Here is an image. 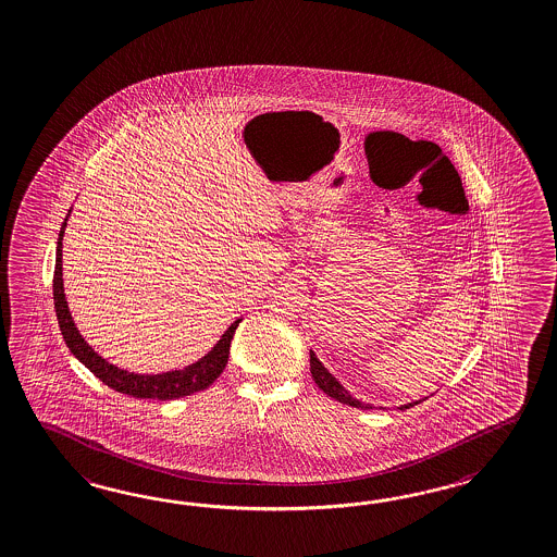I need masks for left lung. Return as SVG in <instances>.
I'll return each mask as SVG.
<instances>
[{
  "mask_svg": "<svg viewBox=\"0 0 557 557\" xmlns=\"http://www.w3.org/2000/svg\"><path fill=\"white\" fill-rule=\"evenodd\" d=\"M311 373L312 379H314V383L319 385V388L326 393L329 397H333L338 403H345V405H349V407H357V409H373V405H367V403L359 401V399H355L352 395H350L347 388L343 387L338 381H336L335 376L331 375L326 369L323 367V362L317 359V355L311 350ZM414 401L409 403V405H401L403 409H409V407H413L417 405Z\"/></svg>",
  "mask_w": 557,
  "mask_h": 557,
  "instance_id": "8db88e82",
  "label": "left lung"
}]
</instances>
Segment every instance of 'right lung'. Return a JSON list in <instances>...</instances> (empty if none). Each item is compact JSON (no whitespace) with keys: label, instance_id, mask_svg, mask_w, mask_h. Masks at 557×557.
I'll list each match as a JSON object with an SVG mask.
<instances>
[{"label":"right lung","instance_id":"1","mask_svg":"<svg viewBox=\"0 0 557 557\" xmlns=\"http://www.w3.org/2000/svg\"><path fill=\"white\" fill-rule=\"evenodd\" d=\"M67 221V216H65ZM65 221L62 231L58 236V248H55V269H53V305H55V317L60 331L64 335L67 349L76 355L79 362H84L94 375L98 376L104 385L114 388L117 393H124L136 399H158V401H170L193 395L196 391L210 387L221 376L231 352V341L234 331L240 323L234 321L228 331L222 335L216 347L202 357L200 361L182 369V371H170L162 375H134L128 371H122L114 364L104 361L98 352H94L90 345L82 338L76 324L72 321V314L67 311L65 302L64 285H62V236H64Z\"/></svg>","mask_w":557,"mask_h":557}]
</instances>
